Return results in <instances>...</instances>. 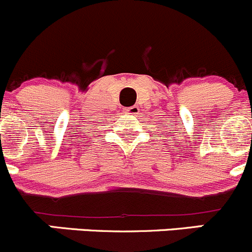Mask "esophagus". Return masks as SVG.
Wrapping results in <instances>:
<instances>
[{"label":"esophagus","instance_id":"34e87169","mask_svg":"<svg viewBox=\"0 0 252 252\" xmlns=\"http://www.w3.org/2000/svg\"><path fill=\"white\" fill-rule=\"evenodd\" d=\"M138 110H139L138 106L133 105V106H129V108H126L125 113L129 114V115H136V114H138Z\"/></svg>","mask_w":252,"mask_h":252}]
</instances>
